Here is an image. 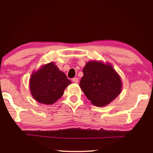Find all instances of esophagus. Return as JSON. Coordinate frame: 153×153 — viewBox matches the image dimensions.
<instances>
[{"label": "esophagus", "instance_id": "esophagus-1", "mask_svg": "<svg viewBox=\"0 0 153 153\" xmlns=\"http://www.w3.org/2000/svg\"><path fill=\"white\" fill-rule=\"evenodd\" d=\"M72 81H73V82H74V83H78L79 82V79H78V78H73Z\"/></svg>", "mask_w": 153, "mask_h": 153}]
</instances>
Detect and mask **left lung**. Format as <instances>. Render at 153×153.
Masks as SVG:
<instances>
[{
	"label": "left lung",
	"mask_w": 153,
	"mask_h": 153,
	"mask_svg": "<svg viewBox=\"0 0 153 153\" xmlns=\"http://www.w3.org/2000/svg\"><path fill=\"white\" fill-rule=\"evenodd\" d=\"M83 73L79 85L93 105L105 106L120 94L122 81L111 65L88 62Z\"/></svg>",
	"instance_id": "1"
}]
</instances>
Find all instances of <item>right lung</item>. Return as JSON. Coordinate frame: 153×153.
Masks as SVG:
<instances>
[{"label":"right lung","instance_id":"add662e5","mask_svg":"<svg viewBox=\"0 0 153 153\" xmlns=\"http://www.w3.org/2000/svg\"><path fill=\"white\" fill-rule=\"evenodd\" d=\"M70 83L66 75L53 62H50L31 75L30 93L39 103L52 104L61 97Z\"/></svg>","mask_w":153,"mask_h":153}]
</instances>
